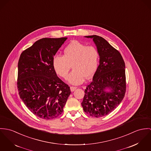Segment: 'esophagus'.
I'll list each match as a JSON object with an SVG mask.
<instances>
[{
    "mask_svg": "<svg viewBox=\"0 0 151 151\" xmlns=\"http://www.w3.org/2000/svg\"><path fill=\"white\" fill-rule=\"evenodd\" d=\"M76 88H77L76 87H74V86H70V89L71 91H74Z\"/></svg>",
    "mask_w": 151,
    "mask_h": 151,
    "instance_id": "obj_1",
    "label": "esophagus"
}]
</instances>
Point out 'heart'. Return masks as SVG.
Returning a JSON list of instances; mask_svg holds the SVG:
<instances>
[{"label": "heart", "instance_id": "b5f03b06", "mask_svg": "<svg viewBox=\"0 0 151 151\" xmlns=\"http://www.w3.org/2000/svg\"><path fill=\"white\" fill-rule=\"evenodd\" d=\"M99 63V51L93 46H87L78 41H73L65 47L64 56L55 55L52 66L61 78H66L72 68L73 70L67 78L69 83L78 85L85 79L91 78L96 73Z\"/></svg>", "mask_w": 151, "mask_h": 151}]
</instances>
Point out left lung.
Here are the masks:
<instances>
[{"label": "left lung", "mask_w": 151, "mask_h": 151, "mask_svg": "<svg viewBox=\"0 0 151 151\" xmlns=\"http://www.w3.org/2000/svg\"><path fill=\"white\" fill-rule=\"evenodd\" d=\"M85 37L92 38L96 44L100 64L92 82L84 90L82 105L84 111L90 116L102 117L112 112L124 97L125 64L120 53L105 39L97 35Z\"/></svg>", "instance_id": "obj_1"}]
</instances>
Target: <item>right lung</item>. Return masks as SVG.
<instances>
[{
  "label": "right lung",
  "mask_w": 151,
  "mask_h": 151,
  "mask_svg": "<svg viewBox=\"0 0 151 151\" xmlns=\"http://www.w3.org/2000/svg\"><path fill=\"white\" fill-rule=\"evenodd\" d=\"M67 37L42 38L22 51L18 63V94L28 109L46 120L63 112L70 87L56 74L52 58Z\"/></svg>",
  "instance_id": "1"
}]
</instances>
